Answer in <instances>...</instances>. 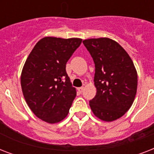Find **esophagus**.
I'll return each mask as SVG.
<instances>
[{"label":"esophagus","mask_w":154,"mask_h":154,"mask_svg":"<svg viewBox=\"0 0 154 154\" xmlns=\"http://www.w3.org/2000/svg\"><path fill=\"white\" fill-rule=\"evenodd\" d=\"M77 90H78L80 93H82L83 90H84V87H79V88H77Z\"/></svg>","instance_id":"esophagus-1"}]
</instances>
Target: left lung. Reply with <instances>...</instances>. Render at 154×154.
Listing matches in <instances>:
<instances>
[{
	"label": "left lung",
	"instance_id": "obj_1",
	"mask_svg": "<svg viewBox=\"0 0 154 154\" xmlns=\"http://www.w3.org/2000/svg\"><path fill=\"white\" fill-rule=\"evenodd\" d=\"M95 64L97 94L89 101L94 115L105 122L122 117L131 107L137 87V73L126 51L109 38L83 41Z\"/></svg>",
	"mask_w": 154,
	"mask_h": 154
}]
</instances>
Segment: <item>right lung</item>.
Segmentation results:
<instances>
[{"mask_svg":"<svg viewBox=\"0 0 154 154\" xmlns=\"http://www.w3.org/2000/svg\"><path fill=\"white\" fill-rule=\"evenodd\" d=\"M82 42L80 38L44 37L23 67L20 84L25 101L38 118L48 123L62 121L77 95L65 67Z\"/></svg>","mask_w":154,"mask_h":154,"instance_id":"add662e5","label":"right lung"}]
</instances>
